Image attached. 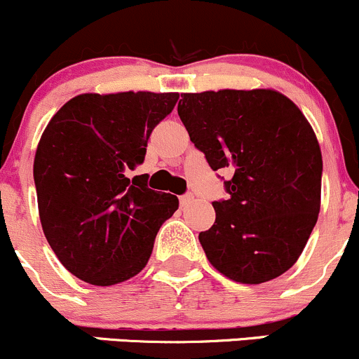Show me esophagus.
Wrapping results in <instances>:
<instances>
[{
    "instance_id": "1",
    "label": "esophagus",
    "mask_w": 359,
    "mask_h": 359,
    "mask_svg": "<svg viewBox=\"0 0 359 359\" xmlns=\"http://www.w3.org/2000/svg\"><path fill=\"white\" fill-rule=\"evenodd\" d=\"M194 200H195V196L191 195V194H187V195H181V196H180V203H181V207L190 205V203L194 202Z\"/></svg>"
}]
</instances>
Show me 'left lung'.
<instances>
[{
  "instance_id": "obj_1",
  "label": "left lung",
  "mask_w": 359,
  "mask_h": 359,
  "mask_svg": "<svg viewBox=\"0 0 359 359\" xmlns=\"http://www.w3.org/2000/svg\"><path fill=\"white\" fill-rule=\"evenodd\" d=\"M178 114L214 171L231 168L227 200L198 234L222 276L262 284L296 264L313 231L322 194V152L313 128L273 88L181 94Z\"/></svg>"
}]
</instances>
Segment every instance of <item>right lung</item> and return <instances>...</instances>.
Segmentation results:
<instances>
[{"instance_id":"add662e5","label":"right lung","mask_w":359,"mask_h":359,"mask_svg":"<svg viewBox=\"0 0 359 359\" xmlns=\"http://www.w3.org/2000/svg\"><path fill=\"white\" fill-rule=\"evenodd\" d=\"M178 92L80 94L42 132L34 181L44 236L68 272L114 286L147 265L178 198L128 172L144 163L152 130L175 109Z\"/></svg>"}]
</instances>
